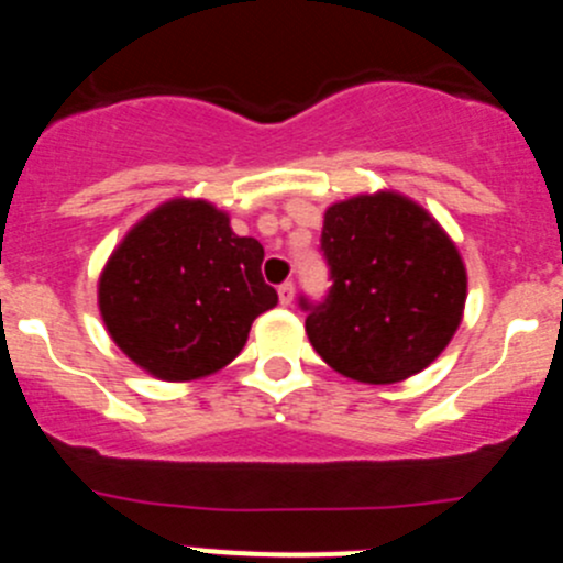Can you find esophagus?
<instances>
[{
    "mask_svg": "<svg viewBox=\"0 0 563 563\" xmlns=\"http://www.w3.org/2000/svg\"><path fill=\"white\" fill-rule=\"evenodd\" d=\"M292 298H296V285H292V282H285V285L278 287V301L285 307H290Z\"/></svg>",
    "mask_w": 563,
    "mask_h": 563,
    "instance_id": "34e87169",
    "label": "esophagus"
}]
</instances>
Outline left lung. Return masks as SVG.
<instances>
[{
    "mask_svg": "<svg viewBox=\"0 0 563 563\" xmlns=\"http://www.w3.org/2000/svg\"><path fill=\"white\" fill-rule=\"evenodd\" d=\"M332 290L305 301L307 338L338 375L389 386L442 355L465 316L467 271L449 231L395 188L327 206Z\"/></svg>",
    "mask_w": 563,
    "mask_h": 563,
    "instance_id": "8db88e82",
    "label": "left lung"
}]
</instances>
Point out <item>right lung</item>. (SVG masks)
Returning <instances> with one entry per match:
<instances>
[{
    "instance_id": "right-lung-1",
    "label": "right lung",
    "mask_w": 563,
    "mask_h": 563,
    "mask_svg": "<svg viewBox=\"0 0 563 563\" xmlns=\"http://www.w3.org/2000/svg\"><path fill=\"white\" fill-rule=\"evenodd\" d=\"M262 258L265 247L236 236L228 211L172 197L134 222L101 267L103 327L157 380L213 375L242 352L253 318L278 305Z\"/></svg>"
}]
</instances>
